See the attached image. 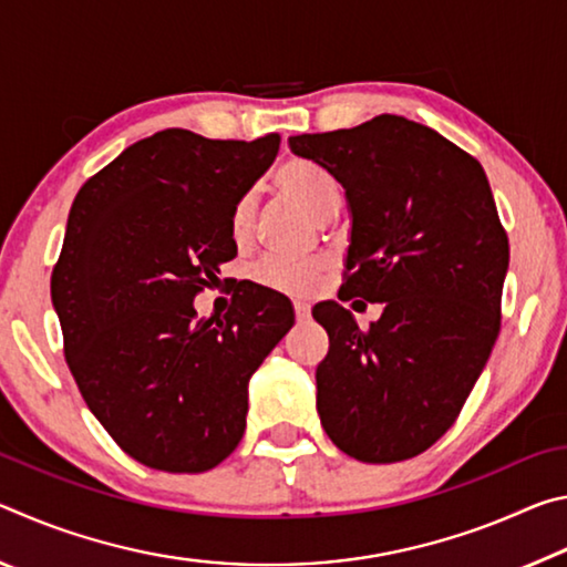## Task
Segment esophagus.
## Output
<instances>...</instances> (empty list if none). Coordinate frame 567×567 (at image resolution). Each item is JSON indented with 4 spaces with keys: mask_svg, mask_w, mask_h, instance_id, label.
Returning <instances> with one entry per match:
<instances>
[{
    "mask_svg": "<svg viewBox=\"0 0 567 567\" xmlns=\"http://www.w3.org/2000/svg\"><path fill=\"white\" fill-rule=\"evenodd\" d=\"M295 318H297V322H305L307 318H310V305L302 300H295Z\"/></svg>",
    "mask_w": 567,
    "mask_h": 567,
    "instance_id": "1",
    "label": "esophagus"
}]
</instances>
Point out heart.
<instances>
[{"label":"heart","mask_w":567,"mask_h":567,"mask_svg":"<svg viewBox=\"0 0 567 567\" xmlns=\"http://www.w3.org/2000/svg\"><path fill=\"white\" fill-rule=\"evenodd\" d=\"M275 185L285 197L300 205L315 219H328L342 207V185L330 169L305 157H292L275 169ZM252 197L243 195L229 213V237L243 245L252 229ZM324 272L320 260H262L252 270V280L272 292L305 295Z\"/></svg>","instance_id":"heart-1"}]
</instances>
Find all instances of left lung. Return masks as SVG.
I'll use <instances>...</instances> for the list:
<instances>
[{
  "label": "left lung",
  "instance_id": "left-lung-1",
  "mask_svg": "<svg viewBox=\"0 0 567 567\" xmlns=\"http://www.w3.org/2000/svg\"><path fill=\"white\" fill-rule=\"evenodd\" d=\"M290 150L348 197L340 300L382 302L368 330L340 302L315 305L330 338L315 372L324 433L362 463L415 457L453 427L501 332L511 245L485 169L398 114L297 134Z\"/></svg>",
  "mask_w": 567,
  "mask_h": 567
}]
</instances>
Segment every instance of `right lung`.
Wrapping results in <instances>:
<instances>
[{"label":"right lung","instance_id":"right-lung-1","mask_svg":"<svg viewBox=\"0 0 567 567\" xmlns=\"http://www.w3.org/2000/svg\"><path fill=\"white\" fill-rule=\"evenodd\" d=\"M277 150L275 132L162 130L76 192L52 270L64 358L92 415L142 465L223 463L245 435L249 378L295 324L290 300L262 285L239 287L217 320L192 305L237 255L229 213Z\"/></svg>","mask_w":567,"mask_h":567}]
</instances>
